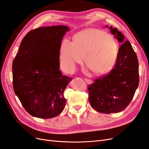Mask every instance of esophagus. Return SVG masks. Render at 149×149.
I'll list each match as a JSON object with an SVG mask.
<instances>
[{
  "label": "esophagus",
  "instance_id": "1",
  "mask_svg": "<svg viewBox=\"0 0 149 149\" xmlns=\"http://www.w3.org/2000/svg\"><path fill=\"white\" fill-rule=\"evenodd\" d=\"M84 80L86 81V82L88 84H92V83H93V81H91V79H89L84 78Z\"/></svg>",
  "mask_w": 149,
  "mask_h": 149
}]
</instances>
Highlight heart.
Wrapping results in <instances>:
<instances>
[{"instance_id": "1", "label": "heart", "mask_w": 149, "mask_h": 149, "mask_svg": "<svg viewBox=\"0 0 149 149\" xmlns=\"http://www.w3.org/2000/svg\"><path fill=\"white\" fill-rule=\"evenodd\" d=\"M118 56V44L106 31L89 29L80 31L74 42L63 40L60 47L61 66L67 73H72L78 64L84 63L96 75H104L113 68Z\"/></svg>"}]
</instances>
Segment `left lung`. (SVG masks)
Masks as SVG:
<instances>
[{
	"instance_id": "obj_1",
	"label": "left lung",
	"mask_w": 149,
	"mask_h": 149,
	"mask_svg": "<svg viewBox=\"0 0 149 149\" xmlns=\"http://www.w3.org/2000/svg\"><path fill=\"white\" fill-rule=\"evenodd\" d=\"M106 27H107L106 25ZM111 33L122 45L116 65L109 73L89 85V101L93 109L104 114L118 113L129 104L139 83V62L131 44L116 28Z\"/></svg>"
}]
</instances>
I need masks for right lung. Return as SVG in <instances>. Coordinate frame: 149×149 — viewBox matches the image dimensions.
I'll list each match as a JSON object with an SVG mask.
<instances>
[{
	"mask_svg": "<svg viewBox=\"0 0 149 149\" xmlns=\"http://www.w3.org/2000/svg\"><path fill=\"white\" fill-rule=\"evenodd\" d=\"M68 26H43L22 40L12 63L13 86L25 109L33 117L52 118L64 109L65 88L72 80L60 70V50Z\"/></svg>",
	"mask_w": 149,
	"mask_h": 149,
	"instance_id": "add662e5",
	"label": "right lung"
}]
</instances>
